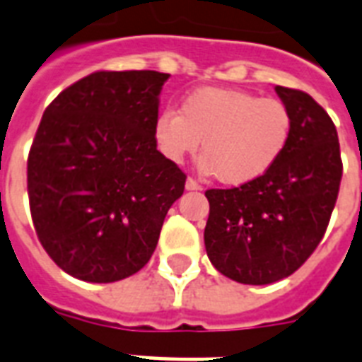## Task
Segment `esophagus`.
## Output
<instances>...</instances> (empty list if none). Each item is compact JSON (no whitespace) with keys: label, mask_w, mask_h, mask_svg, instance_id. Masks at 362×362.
<instances>
[{"label":"esophagus","mask_w":362,"mask_h":362,"mask_svg":"<svg viewBox=\"0 0 362 362\" xmlns=\"http://www.w3.org/2000/svg\"><path fill=\"white\" fill-rule=\"evenodd\" d=\"M186 189H192V192H195V189H203V186H201V184H199L195 178H192V176H189V178L186 180Z\"/></svg>","instance_id":"esophagus-1"}]
</instances>
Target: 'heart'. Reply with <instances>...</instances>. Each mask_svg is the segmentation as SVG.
<instances>
[{
  "mask_svg": "<svg viewBox=\"0 0 362 362\" xmlns=\"http://www.w3.org/2000/svg\"><path fill=\"white\" fill-rule=\"evenodd\" d=\"M293 115L284 101L233 88L204 86L167 109L153 124L159 150L170 161L193 153L203 141V167L227 186L264 176L291 141Z\"/></svg>",
  "mask_w": 362,
  "mask_h": 362,
  "instance_id": "1",
  "label": "heart"
}]
</instances>
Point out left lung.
<instances>
[{"label":"left lung","instance_id":"left-lung-1","mask_svg":"<svg viewBox=\"0 0 362 362\" xmlns=\"http://www.w3.org/2000/svg\"><path fill=\"white\" fill-rule=\"evenodd\" d=\"M293 115L291 141L264 176L206 189L204 246L221 274L247 286L291 276L320 246L342 180L337 127L303 90L276 86Z\"/></svg>","mask_w":362,"mask_h":362}]
</instances>
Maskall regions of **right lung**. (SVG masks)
<instances>
[{
    "label": "right lung",
    "mask_w": 362,
    "mask_h": 362,
    "mask_svg": "<svg viewBox=\"0 0 362 362\" xmlns=\"http://www.w3.org/2000/svg\"><path fill=\"white\" fill-rule=\"evenodd\" d=\"M167 73L95 71L48 105L28 156L45 252L67 274L110 284L150 261L186 173L153 136Z\"/></svg>",
    "instance_id": "add662e5"
}]
</instances>
